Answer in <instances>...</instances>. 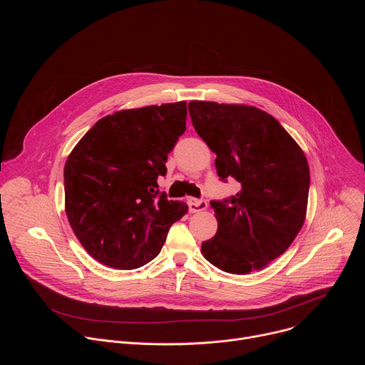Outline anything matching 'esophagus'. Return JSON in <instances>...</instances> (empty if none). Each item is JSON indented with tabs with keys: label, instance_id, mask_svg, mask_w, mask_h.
I'll use <instances>...</instances> for the list:
<instances>
[{
	"label": "esophagus",
	"instance_id": "1",
	"mask_svg": "<svg viewBox=\"0 0 365 365\" xmlns=\"http://www.w3.org/2000/svg\"><path fill=\"white\" fill-rule=\"evenodd\" d=\"M187 205H189V211L190 212H202V211H205L206 207H207V203H206V200H203V199H195V197H189L187 199Z\"/></svg>",
	"mask_w": 365,
	"mask_h": 365
}]
</instances>
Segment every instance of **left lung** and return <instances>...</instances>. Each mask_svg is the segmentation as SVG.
I'll use <instances>...</instances> for the list:
<instances>
[{"label":"left lung","mask_w":365,"mask_h":365,"mask_svg":"<svg viewBox=\"0 0 365 365\" xmlns=\"http://www.w3.org/2000/svg\"><path fill=\"white\" fill-rule=\"evenodd\" d=\"M189 114L217 154L218 176L241 185L235 196L211 202L218 230L202 242V254L231 274L262 270L303 227L310 182L306 155L274 117L255 107L190 101Z\"/></svg>","instance_id":"1"}]
</instances>
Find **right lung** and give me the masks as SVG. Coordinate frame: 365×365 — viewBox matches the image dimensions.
Returning <instances> with one entry per match:
<instances>
[{"mask_svg":"<svg viewBox=\"0 0 365 365\" xmlns=\"http://www.w3.org/2000/svg\"><path fill=\"white\" fill-rule=\"evenodd\" d=\"M186 102L121 110L101 118L65 163V211L91 257L118 270L160 252L187 205L159 192L168 154L186 130Z\"/></svg>","mask_w":365,"mask_h":365,"instance_id":"obj_1","label":"right lung"}]
</instances>
